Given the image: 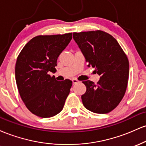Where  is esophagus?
Segmentation results:
<instances>
[{"instance_id":"obj_1","label":"esophagus","mask_w":146,"mask_h":146,"mask_svg":"<svg viewBox=\"0 0 146 146\" xmlns=\"http://www.w3.org/2000/svg\"><path fill=\"white\" fill-rule=\"evenodd\" d=\"M72 82H73V84H76V83H78L79 81H78V80H77V79L73 78V80H72Z\"/></svg>"}]
</instances>
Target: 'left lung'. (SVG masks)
Returning <instances> with one entry per match:
<instances>
[{"label": "left lung", "mask_w": 146, "mask_h": 146, "mask_svg": "<svg viewBox=\"0 0 146 146\" xmlns=\"http://www.w3.org/2000/svg\"><path fill=\"white\" fill-rule=\"evenodd\" d=\"M88 67L100 76L98 82L84 81L86 91L83 105L90 111L105 114L118 106L124 96L129 76V62L118 42L109 33L98 30L73 33Z\"/></svg>", "instance_id": "left-lung-1"}]
</instances>
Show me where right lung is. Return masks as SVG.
Returning a JSON list of instances; mask_svg holds the SVG:
<instances>
[{
    "instance_id": "1",
    "label": "right lung",
    "mask_w": 146,
    "mask_h": 146,
    "mask_svg": "<svg viewBox=\"0 0 146 146\" xmlns=\"http://www.w3.org/2000/svg\"><path fill=\"white\" fill-rule=\"evenodd\" d=\"M72 39V33L38 36L28 42L16 60L15 75L19 94L36 116L47 118L63 109L72 81H57L48 72L56 71L57 60Z\"/></svg>"
}]
</instances>
